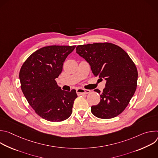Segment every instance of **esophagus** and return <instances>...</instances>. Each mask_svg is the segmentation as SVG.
Listing matches in <instances>:
<instances>
[{
  "instance_id": "obj_1",
  "label": "esophagus",
  "mask_w": 158,
  "mask_h": 158,
  "mask_svg": "<svg viewBox=\"0 0 158 158\" xmlns=\"http://www.w3.org/2000/svg\"><path fill=\"white\" fill-rule=\"evenodd\" d=\"M76 92L78 95H83V94H87L91 93V91L89 89H76Z\"/></svg>"
}]
</instances>
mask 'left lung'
Returning a JSON list of instances; mask_svg holds the SVG:
<instances>
[{
	"label": "left lung",
	"mask_w": 158,
	"mask_h": 158,
	"mask_svg": "<svg viewBox=\"0 0 158 158\" xmlns=\"http://www.w3.org/2000/svg\"><path fill=\"white\" fill-rule=\"evenodd\" d=\"M76 52L91 65L94 75L104 78L106 87L100 94V102L91 107L97 118L110 119L126 109L136 91L138 70L129 55L119 46L109 43L79 45Z\"/></svg>",
	"instance_id": "obj_1"
}]
</instances>
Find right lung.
<instances>
[{"instance_id": "add662e5", "label": "right lung", "mask_w": 158, "mask_h": 158, "mask_svg": "<svg viewBox=\"0 0 158 158\" xmlns=\"http://www.w3.org/2000/svg\"><path fill=\"white\" fill-rule=\"evenodd\" d=\"M76 46H49L32 53L22 64L19 79L22 91L35 113L51 122H60L72 114L76 90L63 91L56 79L63 63Z\"/></svg>"}]
</instances>
